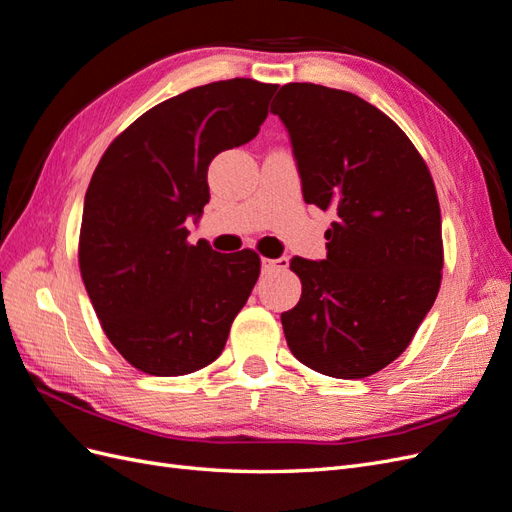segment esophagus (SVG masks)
Instances as JSON below:
<instances>
[{"label":"esophagus","instance_id":"esophagus-1","mask_svg":"<svg viewBox=\"0 0 512 512\" xmlns=\"http://www.w3.org/2000/svg\"><path fill=\"white\" fill-rule=\"evenodd\" d=\"M288 269V258H262V273H275V271H286Z\"/></svg>","mask_w":512,"mask_h":512}]
</instances>
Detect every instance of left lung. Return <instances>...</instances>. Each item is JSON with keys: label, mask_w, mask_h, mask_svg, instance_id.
I'll return each mask as SVG.
<instances>
[{"label": "left lung", "mask_w": 512, "mask_h": 512, "mask_svg": "<svg viewBox=\"0 0 512 512\" xmlns=\"http://www.w3.org/2000/svg\"><path fill=\"white\" fill-rule=\"evenodd\" d=\"M288 128L307 205L335 211L327 258H292L303 292L282 314L290 352L318 374L367 378L404 352L438 297L444 247L429 168L406 132L350 91L288 83Z\"/></svg>", "instance_id": "1"}]
</instances>
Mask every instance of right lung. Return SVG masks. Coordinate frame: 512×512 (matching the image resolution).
<instances>
[{"label":"right lung","mask_w":512,"mask_h":512,"mask_svg":"<svg viewBox=\"0 0 512 512\" xmlns=\"http://www.w3.org/2000/svg\"><path fill=\"white\" fill-rule=\"evenodd\" d=\"M277 85L215 81L149 108L108 145L89 181L83 284L102 331L132 367L185 376L222 354L260 275L254 250L188 243L209 203L207 168L258 134Z\"/></svg>","instance_id":"add662e5"}]
</instances>
